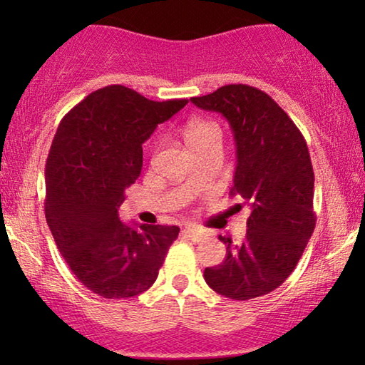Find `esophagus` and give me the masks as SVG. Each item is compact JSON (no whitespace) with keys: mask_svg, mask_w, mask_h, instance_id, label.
Masks as SVG:
<instances>
[{"mask_svg":"<svg viewBox=\"0 0 365 365\" xmlns=\"http://www.w3.org/2000/svg\"><path fill=\"white\" fill-rule=\"evenodd\" d=\"M182 234H184V237H187L189 241H192V242H201L204 237V232H201V231H197V229H194V227H187V229H184L182 231Z\"/></svg>","mask_w":365,"mask_h":365,"instance_id":"1","label":"esophagus"}]
</instances>
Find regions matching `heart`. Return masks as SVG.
Instances as JSON below:
<instances>
[{
  "label": "heart",
  "instance_id": "heart-1",
  "mask_svg": "<svg viewBox=\"0 0 365 365\" xmlns=\"http://www.w3.org/2000/svg\"><path fill=\"white\" fill-rule=\"evenodd\" d=\"M184 136H186L189 146L196 149L204 143L212 141V139H219V141H221V129H219L216 123L199 119V121H192L187 124Z\"/></svg>",
  "mask_w": 365,
  "mask_h": 365
}]
</instances>
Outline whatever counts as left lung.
Returning a JSON list of instances; mask_svg holds the SVG:
<instances>
[{
    "label": "left lung",
    "instance_id": "8db88e82",
    "mask_svg": "<svg viewBox=\"0 0 365 365\" xmlns=\"http://www.w3.org/2000/svg\"><path fill=\"white\" fill-rule=\"evenodd\" d=\"M191 101L231 124L237 158L231 194L251 209L246 239L232 244L219 236L227 244L226 259L204 269V279L234 301L266 296L291 276L316 227L306 139L269 94L247 84H227Z\"/></svg>",
    "mask_w": 365,
    "mask_h": 365
}]
</instances>
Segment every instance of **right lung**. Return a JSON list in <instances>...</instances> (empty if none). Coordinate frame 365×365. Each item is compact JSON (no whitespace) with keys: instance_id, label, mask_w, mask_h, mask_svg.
Listing matches in <instances>:
<instances>
[{"instance_id":"1","label":"right lung","mask_w":365,"mask_h":365,"mask_svg":"<svg viewBox=\"0 0 365 365\" xmlns=\"http://www.w3.org/2000/svg\"><path fill=\"white\" fill-rule=\"evenodd\" d=\"M187 104L151 101L121 84L74 106L54 134L46 161L44 214L78 281L98 296L126 299L158 279L178 226L123 224L124 189L143 168V143Z\"/></svg>"}]
</instances>
